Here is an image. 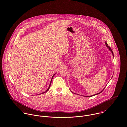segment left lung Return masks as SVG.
Masks as SVG:
<instances>
[{"instance_id":"left-lung-1","label":"left lung","mask_w":127,"mask_h":127,"mask_svg":"<svg viewBox=\"0 0 127 127\" xmlns=\"http://www.w3.org/2000/svg\"><path fill=\"white\" fill-rule=\"evenodd\" d=\"M105 45H106V46L108 48V49L110 50V51H111V53H112V55H113V51H112V50H111V49L108 46V45H107V43H106V41H105ZM104 88H103V89L101 91V92H100V93H97V94H95V95H91V96H84V97H92V96H95V95H98V94H100V93H101V92L104 90Z\"/></svg>"}]
</instances>
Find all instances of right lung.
<instances>
[{
  "label": "right lung",
  "mask_w": 127,
  "mask_h": 127,
  "mask_svg": "<svg viewBox=\"0 0 127 127\" xmlns=\"http://www.w3.org/2000/svg\"><path fill=\"white\" fill-rule=\"evenodd\" d=\"M54 75H55V74L53 75V76H52V78H51V82H50V86H49V87H48V88L45 91V92H43L42 93H41V94H44V93H46V92H47L49 90V89H50V86H51V81H52V78H53V76H54Z\"/></svg>",
  "instance_id": "add662e5"
}]
</instances>
